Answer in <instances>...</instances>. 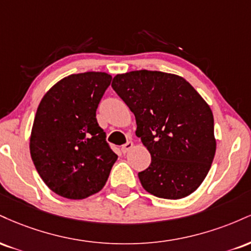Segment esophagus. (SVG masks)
Returning <instances> with one entry per match:
<instances>
[{"label": "esophagus", "instance_id": "1", "mask_svg": "<svg viewBox=\"0 0 251 251\" xmlns=\"http://www.w3.org/2000/svg\"><path fill=\"white\" fill-rule=\"evenodd\" d=\"M132 148H133V143L127 142L126 144H124V145L122 146V151L124 152V153H126V152H128Z\"/></svg>", "mask_w": 251, "mask_h": 251}]
</instances>
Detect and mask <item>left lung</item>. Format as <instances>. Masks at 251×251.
<instances>
[{
    "mask_svg": "<svg viewBox=\"0 0 251 251\" xmlns=\"http://www.w3.org/2000/svg\"><path fill=\"white\" fill-rule=\"evenodd\" d=\"M112 87L134 113L135 134L151 154L149 168L138 174L143 188L165 200L191 195L216 152L208 103L185 79L163 72L118 74Z\"/></svg>",
    "mask_w": 251,
    "mask_h": 251,
    "instance_id": "left-lung-1",
    "label": "left lung"
}]
</instances>
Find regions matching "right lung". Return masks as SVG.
Returning <instances> with one entry per match:
<instances>
[{
	"mask_svg": "<svg viewBox=\"0 0 251 251\" xmlns=\"http://www.w3.org/2000/svg\"><path fill=\"white\" fill-rule=\"evenodd\" d=\"M112 76L72 74L54 85L37 107L30 155L51 191L83 200L103 188L118 155L97 122V108Z\"/></svg>",
	"mask_w": 251,
	"mask_h": 251,
	"instance_id": "obj_1",
	"label": "right lung"
}]
</instances>
